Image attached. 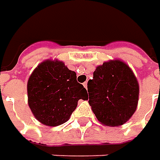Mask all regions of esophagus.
<instances>
[{
  "label": "esophagus",
  "mask_w": 160,
  "mask_h": 160,
  "mask_svg": "<svg viewBox=\"0 0 160 160\" xmlns=\"http://www.w3.org/2000/svg\"><path fill=\"white\" fill-rule=\"evenodd\" d=\"M83 84V87H84L85 89H87V82H84Z\"/></svg>",
  "instance_id": "1"
}]
</instances>
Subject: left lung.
I'll list each match as a JSON object with an SVG mask.
<instances>
[{
	"mask_svg": "<svg viewBox=\"0 0 160 160\" xmlns=\"http://www.w3.org/2000/svg\"><path fill=\"white\" fill-rule=\"evenodd\" d=\"M87 88L90 106L102 125L122 126L136 110L138 81L129 66L120 59L98 66Z\"/></svg>",
	"mask_w": 160,
	"mask_h": 160,
	"instance_id": "8db88e82",
	"label": "left lung"
}]
</instances>
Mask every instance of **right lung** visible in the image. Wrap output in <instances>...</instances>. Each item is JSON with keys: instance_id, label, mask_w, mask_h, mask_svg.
Here are the masks:
<instances>
[{"instance_id": "add662e5", "label": "right lung", "mask_w": 160, "mask_h": 160, "mask_svg": "<svg viewBox=\"0 0 160 160\" xmlns=\"http://www.w3.org/2000/svg\"><path fill=\"white\" fill-rule=\"evenodd\" d=\"M28 106L34 118L48 126L70 118L79 100H87V91L77 81V74L63 61L46 59L38 65L28 81Z\"/></svg>"}]
</instances>
